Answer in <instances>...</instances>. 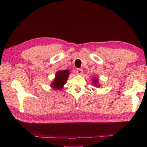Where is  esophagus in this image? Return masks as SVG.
<instances>
[{"instance_id":"esophagus-1","label":"esophagus","mask_w":147,"mask_h":147,"mask_svg":"<svg viewBox=\"0 0 147 147\" xmlns=\"http://www.w3.org/2000/svg\"><path fill=\"white\" fill-rule=\"evenodd\" d=\"M76 73L77 74H78V75H81V74L83 73V71L80 69H77L76 70Z\"/></svg>"}]
</instances>
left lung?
Instances as JSON below:
<instances>
[{"label":"left lung","mask_w":147,"mask_h":147,"mask_svg":"<svg viewBox=\"0 0 147 147\" xmlns=\"http://www.w3.org/2000/svg\"><path fill=\"white\" fill-rule=\"evenodd\" d=\"M93 80V84H94V86L95 87H100V85L98 84V82H99V80L97 78V77H94V78L92 79Z\"/></svg>","instance_id":"left-lung-1"}]
</instances>
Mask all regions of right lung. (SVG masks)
<instances>
[{
    "instance_id": "1",
    "label": "right lung",
    "mask_w": 147,
    "mask_h": 147,
    "mask_svg": "<svg viewBox=\"0 0 147 147\" xmlns=\"http://www.w3.org/2000/svg\"><path fill=\"white\" fill-rule=\"evenodd\" d=\"M69 74H70V72L68 70L57 71L56 73L55 78H54L53 82H52L51 84V88L54 89L61 90L67 82Z\"/></svg>"
}]
</instances>
